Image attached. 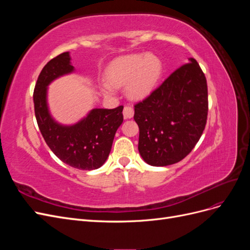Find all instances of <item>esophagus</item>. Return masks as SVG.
<instances>
[{
    "label": "esophagus",
    "mask_w": 250,
    "mask_h": 250,
    "mask_svg": "<svg viewBox=\"0 0 250 250\" xmlns=\"http://www.w3.org/2000/svg\"><path fill=\"white\" fill-rule=\"evenodd\" d=\"M134 115V110L132 108V106H129V105H127V106L124 107L123 109V116L125 119H131Z\"/></svg>",
    "instance_id": "1"
}]
</instances>
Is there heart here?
<instances>
[{
    "mask_svg": "<svg viewBox=\"0 0 250 250\" xmlns=\"http://www.w3.org/2000/svg\"><path fill=\"white\" fill-rule=\"evenodd\" d=\"M162 75V62L152 54H135L117 58L108 65L106 76L109 82L102 84L106 94L113 86L127 84V93L133 99H141L152 92Z\"/></svg>",
    "mask_w": 250,
    "mask_h": 250,
    "instance_id": "heart-1",
    "label": "heart"
}]
</instances>
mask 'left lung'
<instances>
[{"mask_svg":"<svg viewBox=\"0 0 250 250\" xmlns=\"http://www.w3.org/2000/svg\"><path fill=\"white\" fill-rule=\"evenodd\" d=\"M208 111L207 78L196 59L188 58V63L134 104L143 160L156 167L184 160L202 135Z\"/></svg>","mask_w":250,"mask_h":250,"instance_id":"8db88e82","label":"left lung"}]
</instances>
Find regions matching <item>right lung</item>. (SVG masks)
<instances>
[{
  "instance_id": "right-lung-1",
  "label": "right lung",
  "mask_w": 250,
  "mask_h": 250,
  "mask_svg": "<svg viewBox=\"0 0 250 250\" xmlns=\"http://www.w3.org/2000/svg\"><path fill=\"white\" fill-rule=\"evenodd\" d=\"M70 60L69 52H64L43 66L33 93L35 118L47 145L60 161L79 170H94L107 160L116 131L123 122V106L93 109L73 126L57 124L48 111L47 85L74 70Z\"/></svg>"
}]
</instances>
